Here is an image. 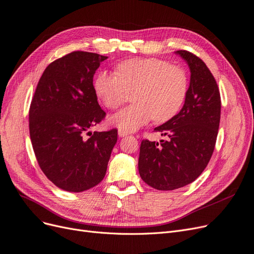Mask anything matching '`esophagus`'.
I'll list each match as a JSON object with an SVG mask.
<instances>
[{
    "label": "esophagus",
    "mask_w": 254,
    "mask_h": 254,
    "mask_svg": "<svg viewBox=\"0 0 254 254\" xmlns=\"http://www.w3.org/2000/svg\"><path fill=\"white\" fill-rule=\"evenodd\" d=\"M128 133L127 132H126V130H122V129H119L118 130V135H119V137H125V136H127Z\"/></svg>",
    "instance_id": "esophagus-1"
}]
</instances>
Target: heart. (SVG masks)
I'll return each mask as SVG.
<instances>
[{
    "label": "heart",
    "mask_w": 254,
    "mask_h": 254,
    "mask_svg": "<svg viewBox=\"0 0 254 254\" xmlns=\"http://www.w3.org/2000/svg\"><path fill=\"white\" fill-rule=\"evenodd\" d=\"M189 81L185 72L158 59H132L117 64L116 73L99 72L94 91L108 109L114 110L133 94V105L110 118L119 129L132 132L153 118L165 122L182 108Z\"/></svg>",
    "instance_id": "obj_1"
}]
</instances>
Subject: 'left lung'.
<instances>
[{
    "instance_id": "left-lung-1",
    "label": "left lung",
    "mask_w": 254,
    "mask_h": 254,
    "mask_svg": "<svg viewBox=\"0 0 254 254\" xmlns=\"http://www.w3.org/2000/svg\"><path fill=\"white\" fill-rule=\"evenodd\" d=\"M176 53L190 70L184 106L171 120L155 127L167 140H142L140 145V177L158 190L180 189L203 173L213 153L221 118L220 91L207 65L189 51Z\"/></svg>"
}]
</instances>
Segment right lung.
<instances>
[{
  "mask_svg": "<svg viewBox=\"0 0 254 254\" xmlns=\"http://www.w3.org/2000/svg\"><path fill=\"white\" fill-rule=\"evenodd\" d=\"M107 59L74 51L54 61L45 69L31 101L29 132L37 163L65 191L80 192L100 183L117 142L116 128L89 132L106 116L93 76Z\"/></svg>",
  "mask_w": 254,
  "mask_h": 254,
  "instance_id": "right-lung-1",
  "label": "right lung"
}]
</instances>
